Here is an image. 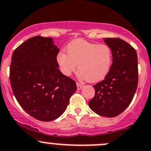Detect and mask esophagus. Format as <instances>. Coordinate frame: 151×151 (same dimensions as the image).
<instances>
[{
	"label": "esophagus",
	"instance_id": "obj_1",
	"mask_svg": "<svg viewBox=\"0 0 151 151\" xmlns=\"http://www.w3.org/2000/svg\"><path fill=\"white\" fill-rule=\"evenodd\" d=\"M83 84L80 83H77V88L78 90H81V89L83 88Z\"/></svg>",
	"mask_w": 151,
	"mask_h": 151
}]
</instances>
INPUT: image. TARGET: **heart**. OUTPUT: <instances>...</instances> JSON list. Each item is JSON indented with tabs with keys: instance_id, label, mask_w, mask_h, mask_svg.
<instances>
[{
	"instance_id": "1",
	"label": "heart",
	"mask_w": 151,
	"mask_h": 151,
	"mask_svg": "<svg viewBox=\"0 0 151 151\" xmlns=\"http://www.w3.org/2000/svg\"><path fill=\"white\" fill-rule=\"evenodd\" d=\"M66 52L67 54L59 52L56 57L57 63L64 75H71L78 64L79 78L95 83L102 81L111 70L113 52L107 44L77 39L67 46Z\"/></svg>"
}]
</instances>
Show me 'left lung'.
Instances as JSON below:
<instances>
[{
  "instance_id": "left-lung-1",
  "label": "left lung",
  "mask_w": 151,
  "mask_h": 151,
  "mask_svg": "<svg viewBox=\"0 0 151 151\" xmlns=\"http://www.w3.org/2000/svg\"><path fill=\"white\" fill-rule=\"evenodd\" d=\"M112 50L111 70L104 80L94 85L89 108L100 116L114 117L129 105L138 86V56L131 45L120 38H104Z\"/></svg>"
}]
</instances>
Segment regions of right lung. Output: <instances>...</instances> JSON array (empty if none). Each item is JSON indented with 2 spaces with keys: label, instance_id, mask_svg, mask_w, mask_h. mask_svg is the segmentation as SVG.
I'll use <instances>...</instances> for the list:
<instances>
[{
  "label": "right lung",
  "instance_id": "1",
  "mask_svg": "<svg viewBox=\"0 0 151 151\" xmlns=\"http://www.w3.org/2000/svg\"><path fill=\"white\" fill-rule=\"evenodd\" d=\"M59 52L53 39L35 36L12 55L9 80L13 94L25 112L40 121L59 117L77 90L75 81L58 68Z\"/></svg>",
  "mask_w": 151,
  "mask_h": 151
}]
</instances>
